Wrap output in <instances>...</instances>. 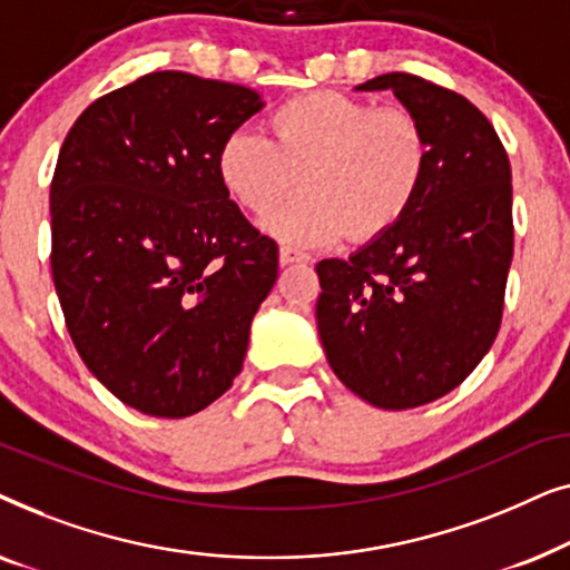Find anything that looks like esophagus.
<instances>
[{"label": "esophagus", "instance_id": "esophagus-1", "mask_svg": "<svg viewBox=\"0 0 570 570\" xmlns=\"http://www.w3.org/2000/svg\"><path fill=\"white\" fill-rule=\"evenodd\" d=\"M295 262H308V254L293 246L279 248V264H295Z\"/></svg>", "mask_w": 570, "mask_h": 570}]
</instances>
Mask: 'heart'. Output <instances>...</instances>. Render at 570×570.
I'll return each instance as SVG.
<instances>
[{
    "label": "heart",
    "instance_id": "heart-1",
    "mask_svg": "<svg viewBox=\"0 0 570 570\" xmlns=\"http://www.w3.org/2000/svg\"><path fill=\"white\" fill-rule=\"evenodd\" d=\"M269 139L233 129L217 147V176L240 209L267 215L303 184L306 194L267 228L298 246H330L347 233L371 244L417 205L433 142L415 111L347 92L287 98L267 116Z\"/></svg>",
    "mask_w": 570,
    "mask_h": 570
}]
</instances>
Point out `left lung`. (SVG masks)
Wrapping results in <instances>:
<instances>
[{
	"label": "left lung",
	"mask_w": 570,
	"mask_h": 570,
	"mask_svg": "<svg viewBox=\"0 0 570 570\" xmlns=\"http://www.w3.org/2000/svg\"><path fill=\"white\" fill-rule=\"evenodd\" d=\"M433 142L431 176L392 233L316 264L318 337L332 371L373 407L410 410L462 384L501 330L513 256L511 166L493 124L459 92L392 72Z\"/></svg>",
	"instance_id": "8db88e82"
}]
</instances>
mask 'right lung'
<instances>
[{
    "label": "right lung",
    "instance_id": "1",
    "mask_svg": "<svg viewBox=\"0 0 570 570\" xmlns=\"http://www.w3.org/2000/svg\"><path fill=\"white\" fill-rule=\"evenodd\" d=\"M252 88L150 72L72 124L51 181V275L92 376L153 417H189L233 386L277 244L217 176Z\"/></svg>",
    "mask_w": 570,
    "mask_h": 570
}]
</instances>
